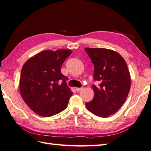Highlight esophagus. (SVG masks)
Listing matches in <instances>:
<instances>
[{
    "instance_id": "esophagus-1",
    "label": "esophagus",
    "mask_w": 151,
    "mask_h": 151,
    "mask_svg": "<svg viewBox=\"0 0 151 151\" xmlns=\"http://www.w3.org/2000/svg\"><path fill=\"white\" fill-rule=\"evenodd\" d=\"M83 88V87H80V88H76V90L77 92H79V91H81V90H82Z\"/></svg>"
}]
</instances>
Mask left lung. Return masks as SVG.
Here are the masks:
<instances>
[{"mask_svg": "<svg viewBox=\"0 0 151 151\" xmlns=\"http://www.w3.org/2000/svg\"><path fill=\"white\" fill-rule=\"evenodd\" d=\"M94 66L92 85L94 97L86 107L97 116L106 118L115 114L125 103L130 87V76L122 55L106 48H85Z\"/></svg>", "mask_w": 151, "mask_h": 151, "instance_id": "1", "label": "left lung"}]
</instances>
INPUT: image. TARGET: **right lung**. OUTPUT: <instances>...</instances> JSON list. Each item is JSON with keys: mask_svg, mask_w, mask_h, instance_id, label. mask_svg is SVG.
<instances>
[{"mask_svg": "<svg viewBox=\"0 0 151 151\" xmlns=\"http://www.w3.org/2000/svg\"><path fill=\"white\" fill-rule=\"evenodd\" d=\"M70 50H45L29 59L22 66L20 92L35 113L50 117L65 110L73 92L61 67L70 55Z\"/></svg>", "mask_w": 151, "mask_h": 151, "instance_id": "add662e5", "label": "right lung"}]
</instances>
